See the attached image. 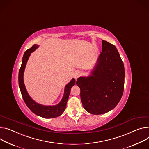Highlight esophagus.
<instances>
[{
	"instance_id": "obj_1",
	"label": "esophagus",
	"mask_w": 149,
	"mask_h": 149,
	"mask_svg": "<svg viewBox=\"0 0 149 149\" xmlns=\"http://www.w3.org/2000/svg\"><path fill=\"white\" fill-rule=\"evenodd\" d=\"M80 75H81L80 71H76L75 73L74 74V78H75V79H77V78H78L80 76Z\"/></svg>"
}]
</instances>
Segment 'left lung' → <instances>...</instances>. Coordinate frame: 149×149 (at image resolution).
Instances as JSON below:
<instances>
[{
	"label": "left lung",
	"mask_w": 149,
	"mask_h": 149,
	"mask_svg": "<svg viewBox=\"0 0 149 149\" xmlns=\"http://www.w3.org/2000/svg\"><path fill=\"white\" fill-rule=\"evenodd\" d=\"M124 77V63L116 47L102 40V52L91 75L81 77L76 82L84 109L94 115L113 109L123 94Z\"/></svg>",
	"instance_id": "left-lung-1"
}]
</instances>
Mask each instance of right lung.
Returning <instances> with one entry per match:
<instances>
[{
	"instance_id": "1",
	"label": "right lung",
	"mask_w": 149,
	"mask_h": 149,
	"mask_svg": "<svg viewBox=\"0 0 149 149\" xmlns=\"http://www.w3.org/2000/svg\"><path fill=\"white\" fill-rule=\"evenodd\" d=\"M38 45H34L30 49L26 50L22 58V64L21 68L19 71V75H18V81H19V86L21 90V93L22 94V98L24 99V102L28 106L29 109L36 115L40 116L41 117L45 118H56L60 115H61L63 112H64L65 109H66V103L68 99L71 87L75 84V79L73 78L71 81L68 84L65 88L64 91V95L61 102L55 106H43L42 104H40L35 102L29 95V94L26 90L24 80H23V75L25 70V67L26 65V62L31 55V53L34 52L37 47Z\"/></svg>"
}]
</instances>
